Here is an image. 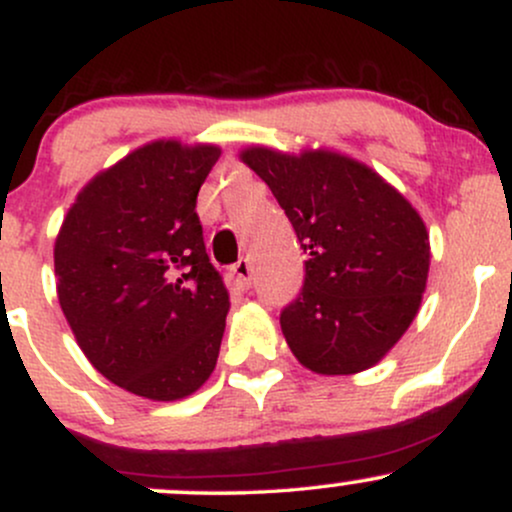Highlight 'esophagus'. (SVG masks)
Listing matches in <instances>:
<instances>
[{"label":"esophagus","instance_id":"esophagus-1","mask_svg":"<svg viewBox=\"0 0 512 512\" xmlns=\"http://www.w3.org/2000/svg\"><path fill=\"white\" fill-rule=\"evenodd\" d=\"M233 274H236V279L240 281V284L248 286L252 281V264L248 257H243V260H238L236 264H233Z\"/></svg>","mask_w":512,"mask_h":512}]
</instances>
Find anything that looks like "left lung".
Here are the masks:
<instances>
[{"instance_id": "obj_1", "label": "left lung", "mask_w": 512, "mask_h": 512, "mask_svg": "<svg viewBox=\"0 0 512 512\" xmlns=\"http://www.w3.org/2000/svg\"><path fill=\"white\" fill-rule=\"evenodd\" d=\"M240 158L267 182L308 252L303 289L279 317L293 356L322 375L375 366L426 291L431 245L421 216L375 170L342 154L252 146Z\"/></svg>"}]
</instances>
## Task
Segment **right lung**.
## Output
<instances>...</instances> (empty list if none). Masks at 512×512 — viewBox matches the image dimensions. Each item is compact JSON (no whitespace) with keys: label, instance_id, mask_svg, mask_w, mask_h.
<instances>
[{"label":"right lung","instance_id":"1","mask_svg":"<svg viewBox=\"0 0 512 512\" xmlns=\"http://www.w3.org/2000/svg\"><path fill=\"white\" fill-rule=\"evenodd\" d=\"M221 149L151 142L79 192L55 243L57 298L98 373L173 402L216 366L228 291L209 262L197 195Z\"/></svg>","mask_w":512,"mask_h":512}]
</instances>
